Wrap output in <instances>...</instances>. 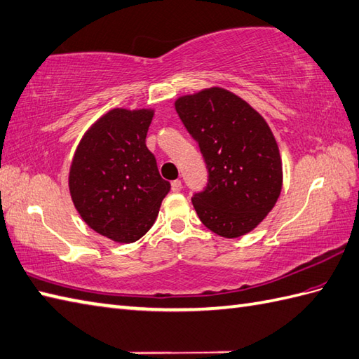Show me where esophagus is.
<instances>
[{"instance_id":"obj_1","label":"esophagus","mask_w":359,"mask_h":359,"mask_svg":"<svg viewBox=\"0 0 359 359\" xmlns=\"http://www.w3.org/2000/svg\"><path fill=\"white\" fill-rule=\"evenodd\" d=\"M181 189H182V184H181L180 180L172 181V190H173V192H180Z\"/></svg>"}]
</instances>
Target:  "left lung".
<instances>
[{"label":"left lung","mask_w":359,"mask_h":359,"mask_svg":"<svg viewBox=\"0 0 359 359\" xmlns=\"http://www.w3.org/2000/svg\"><path fill=\"white\" fill-rule=\"evenodd\" d=\"M175 109L209 170L207 186L192 198L198 217L219 236L249 233L281 194L283 165L272 130L244 100L219 87L181 97Z\"/></svg>","instance_id":"1"}]
</instances>
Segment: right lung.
Here are the masks:
<instances>
[{"instance_id":"1","label":"right lung","mask_w":359,"mask_h":359,"mask_svg":"<svg viewBox=\"0 0 359 359\" xmlns=\"http://www.w3.org/2000/svg\"><path fill=\"white\" fill-rule=\"evenodd\" d=\"M154 110L114 109L83 137L69 175L78 213L116 243L140 240L154 226L170 184L146 146Z\"/></svg>"}]
</instances>
